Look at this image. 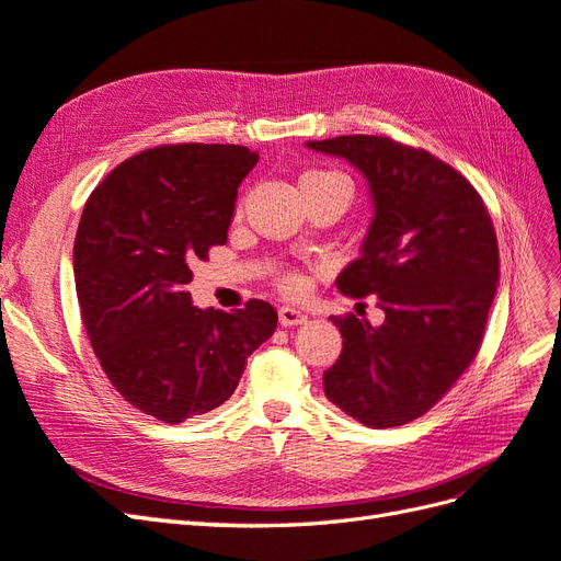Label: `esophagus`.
<instances>
[{
	"label": "esophagus",
	"mask_w": 561,
	"mask_h": 561,
	"mask_svg": "<svg viewBox=\"0 0 561 561\" xmlns=\"http://www.w3.org/2000/svg\"><path fill=\"white\" fill-rule=\"evenodd\" d=\"M278 320L283 328H295V325H304V322L309 320V316L299 311V309H293V307H280L278 309Z\"/></svg>",
	"instance_id": "esophagus-1"
}]
</instances>
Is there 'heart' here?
Instances as JSON below:
<instances>
[{
    "instance_id": "b5f03b06",
    "label": "heart",
    "mask_w": 561,
    "mask_h": 561,
    "mask_svg": "<svg viewBox=\"0 0 561 561\" xmlns=\"http://www.w3.org/2000/svg\"><path fill=\"white\" fill-rule=\"evenodd\" d=\"M318 186H342V190H346L351 194L348 182L342 175L330 173V171H309V173H304L299 178V190H318ZM278 285L283 287L285 293L295 295V293L301 290L304 283H301V276L293 274V271H287V274H283L278 278Z\"/></svg>"
}]
</instances>
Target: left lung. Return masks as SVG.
I'll return each mask as SVG.
<instances>
[{
	"mask_svg": "<svg viewBox=\"0 0 561 561\" xmlns=\"http://www.w3.org/2000/svg\"><path fill=\"white\" fill-rule=\"evenodd\" d=\"M369 184L375 217L339 293L377 297L381 325L332 316L342 355L322 375L330 402L369 428H393L443 400L480 351L499 283V243L474 186L426 149L381 135L307 142Z\"/></svg>",
	"mask_w": 561,
	"mask_h": 561,
	"instance_id": "1",
	"label": "left lung"
}]
</instances>
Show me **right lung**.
Here are the masks:
<instances>
[{
    "label": "right lung",
    "instance_id": "1",
    "mask_svg": "<svg viewBox=\"0 0 561 561\" xmlns=\"http://www.w3.org/2000/svg\"><path fill=\"white\" fill-rule=\"evenodd\" d=\"M257 159L241 145H161L118 163L83 206L81 320L112 386L163 423L227 402L248 355L278 325L268 301L203 311L186 293L192 266L227 243L239 184Z\"/></svg>",
    "mask_w": 561,
    "mask_h": 561
}]
</instances>
